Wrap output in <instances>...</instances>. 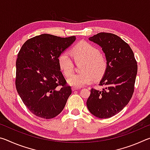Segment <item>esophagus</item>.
I'll use <instances>...</instances> for the list:
<instances>
[{"label":"esophagus","instance_id":"esophagus-1","mask_svg":"<svg viewBox=\"0 0 150 150\" xmlns=\"http://www.w3.org/2000/svg\"><path fill=\"white\" fill-rule=\"evenodd\" d=\"M71 89H72V91H77V90H79V88L73 87L71 88Z\"/></svg>","mask_w":150,"mask_h":150}]
</instances>
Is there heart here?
Masks as SVG:
<instances>
[{
    "label": "heart",
    "mask_w": 150,
    "mask_h": 150,
    "mask_svg": "<svg viewBox=\"0 0 150 150\" xmlns=\"http://www.w3.org/2000/svg\"><path fill=\"white\" fill-rule=\"evenodd\" d=\"M76 63L83 62L81 73H76L68 79L67 83L77 88L84 87L93 81L94 78L100 79L106 72L107 62L100 54L99 50L86 42H81L71 50ZM58 65L63 75L69 77L73 71L74 63L67 52H63L57 59Z\"/></svg>",
    "instance_id": "heart-1"
}]
</instances>
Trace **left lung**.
Segmentation results:
<instances>
[{
    "instance_id": "8db88e82",
    "label": "left lung",
    "mask_w": 150,
    "mask_h": 150,
    "mask_svg": "<svg viewBox=\"0 0 150 150\" xmlns=\"http://www.w3.org/2000/svg\"><path fill=\"white\" fill-rule=\"evenodd\" d=\"M88 40L102 48L107 68L99 84L105 87L102 91L92 88L87 106L96 117L108 118L120 112L131 99L138 65L130 45L118 35L101 32Z\"/></svg>"
}]
</instances>
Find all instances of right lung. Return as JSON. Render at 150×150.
<instances>
[{
  "label": "right lung",
  "instance_id": "add662e5",
  "mask_svg": "<svg viewBox=\"0 0 150 150\" xmlns=\"http://www.w3.org/2000/svg\"><path fill=\"white\" fill-rule=\"evenodd\" d=\"M75 40V36L41 34L28 40L18 54L17 92L30 111L38 117H55L62 112L71 94L57 59Z\"/></svg>",
  "mask_w": 150,
  "mask_h": 150
}]
</instances>
